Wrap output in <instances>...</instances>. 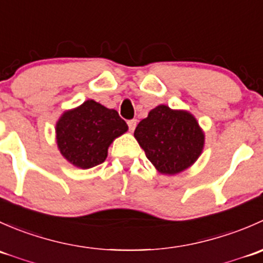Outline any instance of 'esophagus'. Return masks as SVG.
Here are the masks:
<instances>
[{
	"label": "esophagus",
	"instance_id": "obj_1",
	"mask_svg": "<svg viewBox=\"0 0 263 263\" xmlns=\"http://www.w3.org/2000/svg\"><path fill=\"white\" fill-rule=\"evenodd\" d=\"M127 124H128V128L129 131H134L135 128H136V124H137V121L136 119H129V121H127Z\"/></svg>",
	"mask_w": 263,
	"mask_h": 263
}]
</instances>
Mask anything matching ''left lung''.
<instances>
[{
	"instance_id": "1",
	"label": "left lung",
	"mask_w": 263,
	"mask_h": 263,
	"mask_svg": "<svg viewBox=\"0 0 263 263\" xmlns=\"http://www.w3.org/2000/svg\"><path fill=\"white\" fill-rule=\"evenodd\" d=\"M146 158L164 174H177L192 165L203 147L202 131L191 113L159 105L135 129Z\"/></svg>"
}]
</instances>
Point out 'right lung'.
<instances>
[{
	"mask_svg": "<svg viewBox=\"0 0 263 263\" xmlns=\"http://www.w3.org/2000/svg\"><path fill=\"white\" fill-rule=\"evenodd\" d=\"M127 129L117 110L86 100L76 109L63 113L57 122V145L71 164L89 169L105 160L109 145Z\"/></svg>",
	"mask_w": 263,
	"mask_h": 263,
	"instance_id": "add662e5",
	"label": "right lung"
}]
</instances>
